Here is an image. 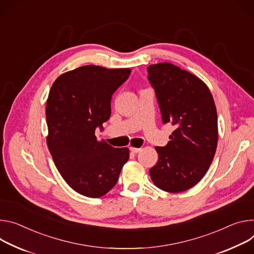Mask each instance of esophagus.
Here are the masks:
<instances>
[{"label": "esophagus", "mask_w": 254, "mask_h": 254, "mask_svg": "<svg viewBox=\"0 0 254 254\" xmlns=\"http://www.w3.org/2000/svg\"><path fill=\"white\" fill-rule=\"evenodd\" d=\"M129 150H130L133 154H136V153H139V152L142 150V148H134V147H130V148H129Z\"/></svg>", "instance_id": "obj_1"}]
</instances>
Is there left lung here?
Returning <instances> with one entry per match:
<instances>
[{
    "mask_svg": "<svg viewBox=\"0 0 254 254\" xmlns=\"http://www.w3.org/2000/svg\"><path fill=\"white\" fill-rule=\"evenodd\" d=\"M164 124L175 127L165 147H155L158 162L150 169L155 186L167 192L186 191L204 176L218 144V115L207 86L170 63L148 66Z\"/></svg>",
    "mask_w": 254,
    "mask_h": 254,
    "instance_id": "8db88e82",
    "label": "left lung"
}]
</instances>
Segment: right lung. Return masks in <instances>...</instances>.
<instances>
[{
	"mask_svg": "<svg viewBox=\"0 0 254 254\" xmlns=\"http://www.w3.org/2000/svg\"><path fill=\"white\" fill-rule=\"evenodd\" d=\"M130 72L88 64L62 74L51 88L48 147L62 177L82 195L106 194L128 160L127 148L98 141L95 129L110 118L111 96Z\"/></svg>",
	"mask_w": 254,
	"mask_h": 254,
	"instance_id": "obj_1",
	"label": "right lung"
}]
</instances>
